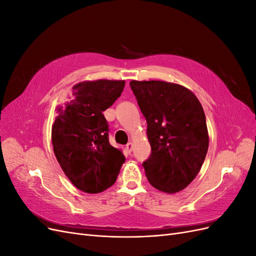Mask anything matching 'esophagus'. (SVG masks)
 I'll return each instance as SVG.
<instances>
[{"label": "esophagus", "instance_id": "esophagus-1", "mask_svg": "<svg viewBox=\"0 0 256 256\" xmlns=\"http://www.w3.org/2000/svg\"><path fill=\"white\" fill-rule=\"evenodd\" d=\"M132 150H134V144H132V142H129V143L126 145V150H127L128 152H132Z\"/></svg>", "mask_w": 256, "mask_h": 256}]
</instances>
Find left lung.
Returning a JSON list of instances; mask_svg holds the SVG:
<instances>
[{"label":"left lung","mask_w":256,"mask_h":256,"mask_svg":"<svg viewBox=\"0 0 256 256\" xmlns=\"http://www.w3.org/2000/svg\"><path fill=\"white\" fill-rule=\"evenodd\" d=\"M130 86L147 122L152 147L143 164L147 180L162 192H180L196 177L208 150L203 106L177 83L132 80Z\"/></svg>","instance_id":"left-lung-1"}]
</instances>
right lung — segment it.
<instances>
[{"instance_id":"obj_1","label":"right lung","mask_w":256,"mask_h":256,"mask_svg":"<svg viewBox=\"0 0 256 256\" xmlns=\"http://www.w3.org/2000/svg\"><path fill=\"white\" fill-rule=\"evenodd\" d=\"M125 80L83 81L74 85L52 125L54 154L68 180L86 193H99L116 182L126 158L109 143L102 112L111 106Z\"/></svg>"}]
</instances>
